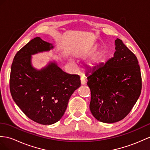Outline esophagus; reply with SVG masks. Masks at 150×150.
Listing matches in <instances>:
<instances>
[{
	"label": "esophagus",
	"instance_id": "esophagus-1",
	"mask_svg": "<svg viewBox=\"0 0 150 150\" xmlns=\"http://www.w3.org/2000/svg\"><path fill=\"white\" fill-rule=\"evenodd\" d=\"M81 85H85V84L86 83V80L84 77L81 78Z\"/></svg>",
	"mask_w": 150,
	"mask_h": 150
}]
</instances>
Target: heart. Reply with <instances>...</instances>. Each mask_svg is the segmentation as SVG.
<instances>
[{
    "mask_svg": "<svg viewBox=\"0 0 150 150\" xmlns=\"http://www.w3.org/2000/svg\"><path fill=\"white\" fill-rule=\"evenodd\" d=\"M97 62V58H93V60H92V62H91L90 63V65H91V66H93V65H95V64H96V63Z\"/></svg>",
    "mask_w": 150,
    "mask_h": 150,
    "instance_id": "obj_1",
    "label": "heart"
}]
</instances>
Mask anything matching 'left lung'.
<instances>
[{"label":"left lung","mask_w":150,"mask_h":150,"mask_svg":"<svg viewBox=\"0 0 150 150\" xmlns=\"http://www.w3.org/2000/svg\"><path fill=\"white\" fill-rule=\"evenodd\" d=\"M115 45L114 57L86 75L91 92V112L100 122L108 123L127 116L142 88L136 56L120 39L116 40Z\"/></svg>","instance_id":"obj_1"}]
</instances>
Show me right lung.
<instances>
[{"instance_id":"1","label":"right lung","mask_w":150,"mask_h":150,"mask_svg":"<svg viewBox=\"0 0 150 150\" xmlns=\"http://www.w3.org/2000/svg\"><path fill=\"white\" fill-rule=\"evenodd\" d=\"M53 46L37 37L14 57L9 79L13 100L28 118L42 125L59 121L72 94L81 86L79 75L69 74L54 63L41 71L30 64L31 54L50 50Z\"/></svg>"}]
</instances>
